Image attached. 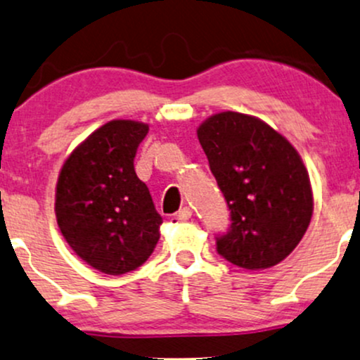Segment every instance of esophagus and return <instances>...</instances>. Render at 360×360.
I'll return each instance as SVG.
<instances>
[{
    "label": "esophagus",
    "instance_id": "obj_1",
    "mask_svg": "<svg viewBox=\"0 0 360 360\" xmlns=\"http://www.w3.org/2000/svg\"><path fill=\"white\" fill-rule=\"evenodd\" d=\"M190 217H192V209H190V207H184V209H180L179 214H176V219H179V221H188Z\"/></svg>",
    "mask_w": 360,
    "mask_h": 360
}]
</instances>
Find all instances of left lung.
Instances as JSON below:
<instances>
[{"label": "left lung", "instance_id": "obj_1", "mask_svg": "<svg viewBox=\"0 0 360 360\" xmlns=\"http://www.w3.org/2000/svg\"><path fill=\"white\" fill-rule=\"evenodd\" d=\"M198 141L231 210L217 252L239 268H271L298 246L314 214L310 176L298 151L264 121L219 112L198 126Z\"/></svg>", "mask_w": 360, "mask_h": 360}]
</instances>
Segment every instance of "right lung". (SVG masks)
<instances>
[{"mask_svg":"<svg viewBox=\"0 0 360 360\" xmlns=\"http://www.w3.org/2000/svg\"><path fill=\"white\" fill-rule=\"evenodd\" d=\"M148 124L105 122L72 151L55 192L62 236L80 259L105 274H124L151 256L163 219L134 172Z\"/></svg>","mask_w":360,"mask_h":360,"instance_id":"add662e5","label":"right lung"}]
</instances>
